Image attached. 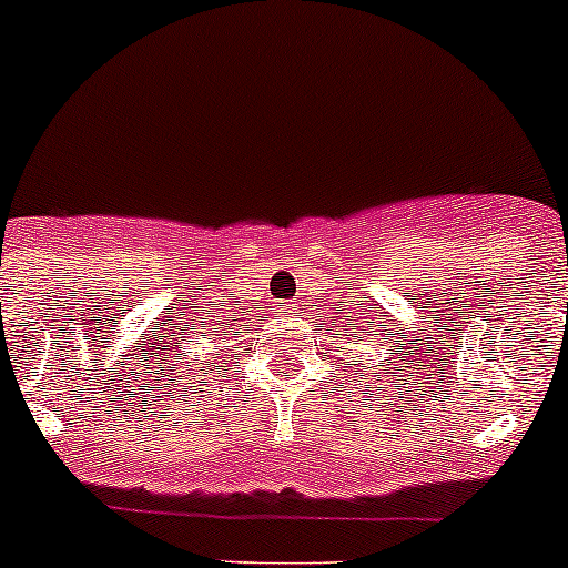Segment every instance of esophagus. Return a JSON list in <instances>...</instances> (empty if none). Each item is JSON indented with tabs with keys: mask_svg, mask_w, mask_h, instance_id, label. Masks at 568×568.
<instances>
[{
	"mask_svg": "<svg viewBox=\"0 0 568 568\" xmlns=\"http://www.w3.org/2000/svg\"><path fill=\"white\" fill-rule=\"evenodd\" d=\"M290 310H293V304H281V306H278V310H275V312H281V315H287V312H290Z\"/></svg>",
	"mask_w": 568,
	"mask_h": 568,
	"instance_id": "34e87169",
	"label": "esophagus"
}]
</instances>
